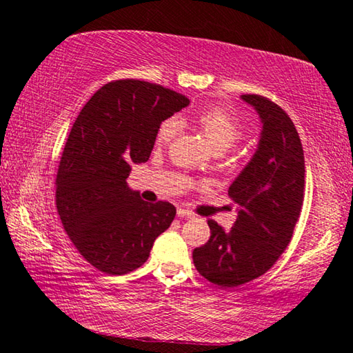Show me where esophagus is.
I'll return each instance as SVG.
<instances>
[{"label":"esophagus","mask_w":353,"mask_h":353,"mask_svg":"<svg viewBox=\"0 0 353 353\" xmlns=\"http://www.w3.org/2000/svg\"><path fill=\"white\" fill-rule=\"evenodd\" d=\"M177 216L188 219V218H194V213H191L190 210H185V208H177Z\"/></svg>","instance_id":"esophagus-1"}]
</instances>
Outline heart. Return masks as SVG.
<instances>
[{
  "mask_svg": "<svg viewBox=\"0 0 353 353\" xmlns=\"http://www.w3.org/2000/svg\"><path fill=\"white\" fill-rule=\"evenodd\" d=\"M194 124L205 135V139L216 152H224L230 149L243 135L241 123L221 107H207L201 110L194 117ZM176 132L177 124L174 119H166L157 129L155 143L159 146H163L174 139Z\"/></svg>",
  "mask_w": 353,
  "mask_h": 353,
  "instance_id": "obj_1",
  "label": "heart"
}]
</instances>
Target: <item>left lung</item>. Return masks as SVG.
Wrapping results in <instances>:
<instances>
[{
    "label": "left lung",
    "instance_id": "1",
    "mask_svg": "<svg viewBox=\"0 0 353 353\" xmlns=\"http://www.w3.org/2000/svg\"><path fill=\"white\" fill-rule=\"evenodd\" d=\"M261 121L256 151L229 187L238 205L230 230L208 219L210 240L193 250L196 270L221 288H234L271 270L301 216L305 160L294 123L260 94H241Z\"/></svg>",
    "mask_w": 353,
    "mask_h": 353
}]
</instances>
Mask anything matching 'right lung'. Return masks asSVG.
Returning <instances> with one entry per match:
<instances>
[{"instance_id":"obj_1","label":"right lung","mask_w":353,"mask_h":353,"mask_svg":"<svg viewBox=\"0 0 353 353\" xmlns=\"http://www.w3.org/2000/svg\"><path fill=\"white\" fill-rule=\"evenodd\" d=\"M190 104L145 81L105 83L71 128L56 179L63 229L92 266L123 276L148 260L176 216L170 202L143 201L129 188L130 165L148 162L162 121Z\"/></svg>"}]
</instances>
